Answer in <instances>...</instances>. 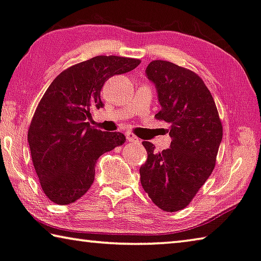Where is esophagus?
<instances>
[{
	"mask_svg": "<svg viewBox=\"0 0 261 261\" xmlns=\"http://www.w3.org/2000/svg\"><path fill=\"white\" fill-rule=\"evenodd\" d=\"M125 137H126V141L129 142H138V138L136 137L134 134H131V132H125Z\"/></svg>",
	"mask_w": 261,
	"mask_h": 261,
	"instance_id": "34e87169",
	"label": "esophagus"
}]
</instances>
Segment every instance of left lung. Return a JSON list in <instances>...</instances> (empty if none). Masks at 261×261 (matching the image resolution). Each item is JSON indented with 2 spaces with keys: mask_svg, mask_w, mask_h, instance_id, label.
Returning <instances> with one entry per match:
<instances>
[{
  "mask_svg": "<svg viewBox=\"0 0 261 261\" xmlns=\"http://www.w3.org/2000/svg\"><path fill=\"white\" fill-rule=\"evenodd\" d=\"M154 84L161 111L170 124L169 149L154 152L143 142L147 159L139 169L142 186L166 212L186 207L215 169L223 126L211 92L191 70L168 61H152L145 70Z\"/></svg>",
  "mask_w": 261,
  "mask_h": 261,
  "instance_id": "obj_1",
  "label": "left lung"
}]
</instances>
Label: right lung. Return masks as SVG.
<instances>
[{"mask_svg":"<svg viewBox=\"0 0 261 261\" xmlns=\"http://www.w3.org/2000/svg\"><path fill=\"white\" fill-rule=\"evenodd\" d=\"M139 60L96 56L62 71L38 103L28 131L31 158L42 190L53 203H73L90 189L97 159L125 142L122 132L91 127L100 90L110 77L129 72Z\"/></svg>","mask_w":261,"mask_h":261,"instance_id":"1","label":"right lung"}]
</instances>
